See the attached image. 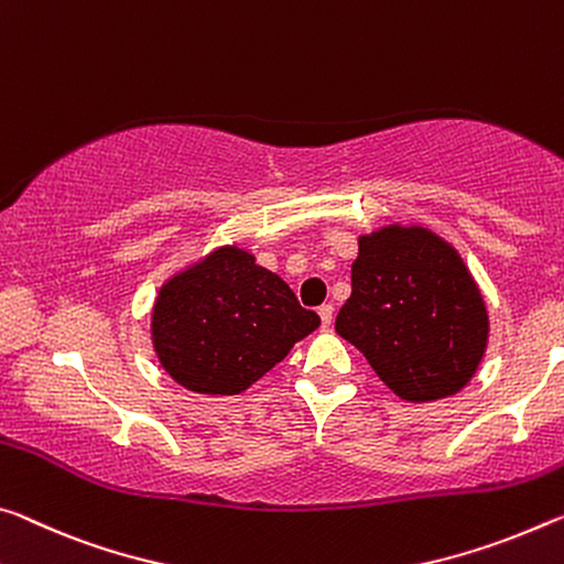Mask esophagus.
Wrapping results in <instances>:
<instances>
[{"label":"esophagus","instance_id":"34e87169","mask_svg":"<svg viewBox=\"0 0 564 564\" xmlns=\"http://www.w3.org/2000/svg\"><path fill=\"white\" fill-rule=\"evenodd\" d=\"M318 316H321V324H324V328H328L330 321H334V306H330V303L318 306Z\"/></svg>","mask_w":564,"mask_h":564}]
</instances>
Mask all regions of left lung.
Listing matches in <instances>:
<instances>
[{
  "label": "left lung",
  "instance_id": "obj_1",
  "mask_svg": "<svg viewBox=\"0 0 564 564\" xmlns=\"http://www.w3.org/2000/svg\"><path fill=\"white\" fill-rule=\"evenodd\" d=\"M336 330L406 401L457 394L487 348V308L457 250L411 226L359 238Z\"/></svg>",
  "mask_w": 564,
  "mask_h": 564
}]
</instances>
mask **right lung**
<instances>
[{"instance_id": "1", "label": "right lung", "mask_w": 564, "mask_h": 564, "mask_svg": "<svg viewBox=\"0 0 564 564\" xmlns=\"http://www.w3.org/2000/svg\"><path fill=\"white\" fill-rule=\"evenodd\" d=\"M279 275L236 246L170 279L153 308V344L163 369L198 394L234 397L283 361L316 330Z\"/></svg>"}]
</instances>
